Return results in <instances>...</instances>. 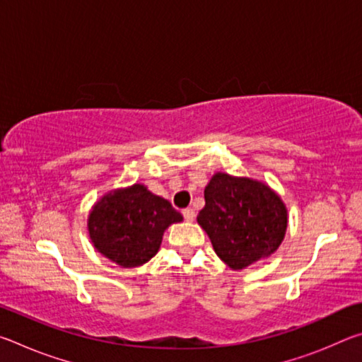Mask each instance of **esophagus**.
<instances>
[{"instance_id": "1", "label": "esophagus", "mask_w": 362, "mask_h": 362, "mask_svg": "<svg viewBox=\"0 0 362 362\" xmlns=\"http://www.w3.org/2000/svg\"><path fill=\"white\" fill-rule=\"evenodd\" d=\"M182 214H183V217H185L187 222H193V220H194V216H196V214H194V211L192 209V207H187V209H183V211H182Z\"/></svg>"}]
</instances>
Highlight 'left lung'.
I'll return each instance as SVG.
<instances>
[{
  "label": "left lung",
  "instance_id": "left-lung-1",
  "mask_svg": "<svg viewBox=\"0 0 362 362\" xmlns=\"http://www.w3.org/2000/svg\"><path fill=\"white\" fill-rule=\"evenodd\" d=\"M204 199L198 223L231 269L267 259L283 243L287 209L265 183L217 173L204 188Z\"/></svg>",
  "mask_w": 362,
  "mask_h": 362
}]
</instances>
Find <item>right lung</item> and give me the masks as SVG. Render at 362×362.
Wrapping results in <instances>:
<instances>
[{
    "label": "right lung",
    "mask_w": 362,
    "mask_h": 362,
    "mask_svg": "<svg viewBox=\"0 0 362 362\" xmlns=\"http://www.w3.org/2000/svg\"><path fill=\"white\" fill-rule=\"evenodd\" d=\"M182 220L168 199L136 183L103 194L89 214L88 230L97 252L132 268L155 257L164 230Z\"/></svg>",
    "instance_id": "obj_1"
}]
</instances>
